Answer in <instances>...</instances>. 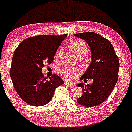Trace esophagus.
Returning a JSON list of instances; mask_svg holds the SVG:
<instances>
[{
	"instance_id": "esophagus-1",
	"label": "esophagus",
	"mask_w": 132,
	"mask_h": 132,
	"mask_svg": "<svg viewBox=\"0 0 132 132\" xmlns=\"http://www.w3.org/2000/svg\"><path fill=\"white\" fill-rule=\"evenodd\" d=\"M65 84L67 85L68 86H69L70 88H74V86H75V85H73V84H71V83H69V82H65Z\"/></svg>"
}]
</instances>
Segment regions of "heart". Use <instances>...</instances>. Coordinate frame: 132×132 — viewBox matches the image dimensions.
Wrapping results in <instances>:
<instances>
[{
  "label": "heart",
  "instance_id": "1",
  "mask_svg": "<svg viewBox=\"0 0 132 132\" xmlns=\"http://www.w3.org/2000/svg\"><path fill=\"white\" fill-rule=\"evenodd\" d=\"M69 47L71 51L79 58H82L88 52V45L84 40L81 39H74L72 40L69 44ZM62 54H63V48L60 47L57 51L56 56L57 58H60L62 56ZM78 73V70L74 68L66 67L61 70V74L67 80L73 79V78L77 76Z\"/></svg>",
  "mask_w": 132,
  "mask_h": 132
}]
</instances>
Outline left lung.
<instances>
[{
    "mask_svg": "<svg viewBox=\"0 0 132 132\" xmlns=\"http://www.w3.org/2000/svg\"><path fill=\"white\" fill-rule=\"evenodd\" d=\"M83 39L89 46L92 51V63L80 78L87 82L93 79L92 85L77 86L82 88V95L77 102L85 107H93L104 102L110 95L118 79L119 62L113 46L109 40L95 32L74 34Z\"/></svg>",
    "mask_w": 132,
    "mask_h": 132,
    "instance_id": "1",
    "label": "left lung"
}]
</instances>
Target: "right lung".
Here are the masks:
<instances>
[{"mask_svg": "<svg viewBox=\"0 0 132 132\" xmlns=\"http://www.w3.org/2000/svg\"><path fill=\"white\" fill-rule=\"evenodd\" d=\"M67 35H40L25 39L14 51L10 76L16 92L26 103L34 106L47 104L57 87L63 85L54 74L47 80L41 71L51 64L58 47Z\"/></svg>", "mask_w": 132, "mask_h": 132, "instance_id": "obj_1", "label": "right lung"}]
</instances>
